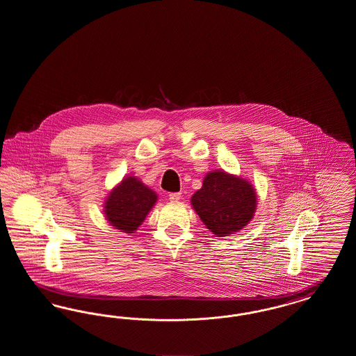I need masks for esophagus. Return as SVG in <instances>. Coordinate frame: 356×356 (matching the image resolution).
Returning <instances> with one entry per match:
<instances>
[{"instance_id": "34e87169", "label": "esophagus", "mask_w": 356, "mask_h": 356, "mask_svg": "<svg viewBox=\"0 0 356 356\" xmlns=\"http://www.w3.org/2000/svg\"><path fill=\"white\" fill-rule=\"evenodd\" d=\"M180 197H181V193L180 192H172L170 193V202H179L180 200Z\"/></svg>"}]
</instances>
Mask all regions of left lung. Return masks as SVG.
Segmentation results:
<instances>
[{
  "label": "left lung",
  "instance_id": "8db88e82",
  "mask_svg": "<svg viewBox=\"0 0 356 356\" xmlns=\"http://www.w3.org/2000/svg\"><path fill=\"white\" fill-rule=\"evenodd\" d=\"M256 192L252 184L224 170L207 173L191 203L205 227L218 237L232 235L254 218Z\"/></svg>",
  "mask_w": 356,
  "mask_h": 356
}]
</instances>
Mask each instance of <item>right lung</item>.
I'll use <instances>...</instances> for the list:
<instances>
[{
  "label": "right lung",
  "instance_id": "add662e5",
  "mask_svg": "<svg viewBox=\"0 0 356 356\" xmlns=\"http://www.w3.org/2000/svg\"><path fill=\"white\" fill-rule=\"evenodd\" d=\"M157 202V195L135 176H127L104 203L108 222L125 234H134Z\"/></svg>",
  "mask_w": 356,
  "mask_h": 356
}]
</instances>
